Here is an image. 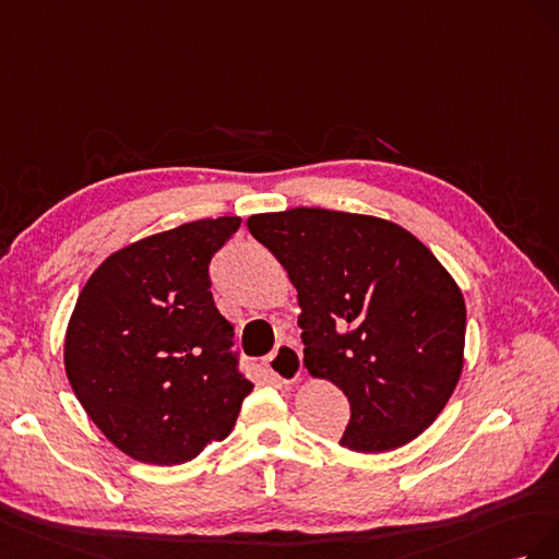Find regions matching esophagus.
Wrapping results in <instances>:
<instances>
[{
    "instance_id": "34e87169",
    "label": "esophagus",
    "mask_w": 559,
    "mask_h": 559,
    "mask_svg": "<svg viewBox=\"0 0 559 559\" xmlns=\"http://www.w3.org/2000/svg\"><path fill=\"white\" fill-rule=\"evenodd\" d=\"M269 372L274 374L283 384H295L299 381L301 372H305V365H301L299 350L293 344H278L274 354L266 360Z\"/></svg>"
}]
</instances>
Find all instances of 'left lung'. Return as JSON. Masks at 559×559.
<instances>
[{"label": "left lung", "instance_id": "8db88e82", "mask_svg": "<svg viewBox=\"0 0 559 559\" xmlns=\"http://www.w3.org/2000/svg\"><path fill=\"white\" fill-rule=\"evenodd\" d=\"M297 290L311 377L350 405L342 448H403L452 397L466 344V301L417 236L374 215L293 209L248 217Z\"/></svg>", "mask_w": 559, "mask_h": 559}]
</instances>
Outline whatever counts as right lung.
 <instances>
[{
    "label": "right lung",
    "mask_w": 559,
    "mask_h": 559,
    "mask_svg": "<svg viewBox=\"0 0 559 559\" xmlns=\"http://www.w3.org/2000/svg\"><path fill=\"white\" fill-rule=\"evenodd\" d=\"M241 217L187 222L111 252L79 293L66 374L91 421L142 464L175 466L225 440L252 381L209 264Z\"/></svg>",
    "instance_id": "add662e5"
}]
</instances>
